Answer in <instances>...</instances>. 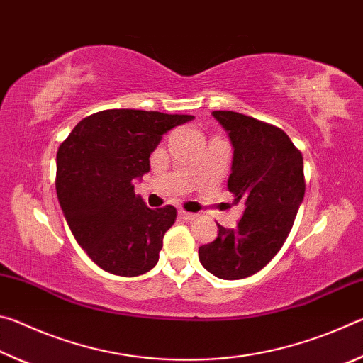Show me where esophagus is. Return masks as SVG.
Wrapping results in <instances>:
<instances>
[{"mask_svg": "<svg viewBox=\"0 0 363 363\" xmlns=\"http://www.w3.org/2000/svg\"><path fill=\"white\" fill-rule=\"evenodd\" d=\"M179 218H181V219H186V220H194V219L196 218V214H194V213H187V211L181 210V211H179Z\"/></svg>", "mask_w": 363, "mask_h": 363, "instance_id": "1", "label": "esophagus"}]
</instances>
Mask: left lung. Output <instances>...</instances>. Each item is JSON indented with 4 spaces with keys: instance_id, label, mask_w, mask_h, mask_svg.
<instances>
[{
    "instance_id": "1",
    "label": "left lung",
    "mask_w": 363,
    "mask_h": 363,
    "mask_svg": "<svg viewBox=\"0 0 363 363\" xmlns=\"http://www.w3.org/2000/svg\"><path fill=\"white\" fill-rule=\"evenodd\" d=\"M213 116L233 145L229 190L243 205L238 225H219L216 240L199 248L201 266L224 280L250 277L284 247L304 199L303 153L280 128L229 110Z\"/></svg>"
}]
</instances>
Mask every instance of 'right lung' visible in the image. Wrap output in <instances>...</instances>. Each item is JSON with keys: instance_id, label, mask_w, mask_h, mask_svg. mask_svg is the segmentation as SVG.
Masks as SVG:
<instances>
[{"instance_id": "1", "label": "right lung", "mask_w": 363, "mask_h": 363, "mask_svg": "<svg viewBox=\"0 0 363 363\" xmlns=\"http://www.w3.org/2000/svg\"><path fill=\"white\" fill-rule=\"evenodd\" d=\"M192 115L110 108L86 116L57 150L56 190L73 237L101 269L121 277L158 262L177 211L150 210L133 181L150 169V153Z\"/></svg>"}]
</instances>
